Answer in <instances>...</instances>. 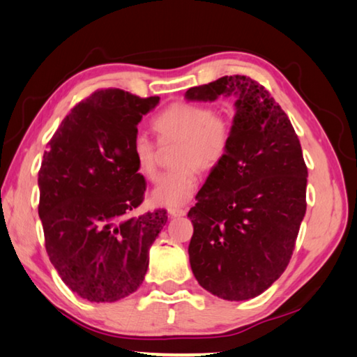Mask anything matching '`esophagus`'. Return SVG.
Instances as JSON below:
<instances>
[{"instance_id":"34e87169","label":"esophagus","mask_w":357,"mask_h":357,"mask_svg":"<svg viewBox=\"0 0 357 357\" xmlns=\"http://www.w3.org/2000/svg\"><path fill=\"white\" fill-rule=\"evenodd\" d=\"M169 213L170 216H184L187 213L185 208H169Z\"/></svg>"}]
</instances>
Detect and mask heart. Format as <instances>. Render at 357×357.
<instances>
[{
  "instance_id": "heart-1",
  "label": "heart",
  "mask_w": 357,
  "mask_h": 357,
  "mask_svg": "<svg viewBox=\"0 0 357 357\" xmlns=\"http://www.w3.org/2000/svg\"><path fill=\"white\" fill-rule=\"evenodd\" d=\"M158 142L178 144L174 153L176 170L165 173L153 188L151 201L158 206L178 207L192 199L198 187V169L211 172L227 156L232 142V122L227 114L208 105L178 100L153 119ZM137 172L146 179L158 174L159 146L149 136L137 135L131 145Z\"/></svg>"
}]
</instances>
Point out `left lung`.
<instances>
[{
  "mask_svg": "<svg viewBox=\"0 0 357 357\" xmlns=\"http://www.w3.org/2000/svg\"><path fill=\"white\" fill-rule=\"evenodd\" d=\"M235 96L232 142L188 211L193 275L213 296L240 302L266 291L296 248L306 176L294 127L269 91L248 75L193 86L188 100Z\"/></svg>",
  "mask_w": 357,
  "mask_h": 357,
  "instance_id": "obj_1",
  "label": "left lung"
}]
</instances>
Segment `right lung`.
<instances>
[{"instance_id": "add662e5", "label": "right lung", "mask_w": 357, "mask_h": 357, "mask_svg": "<svg viewBox=\"0 0 357 357\" xmlns=\"http://www.w3.org/2000/svg\"><path fill=\"white\" fill-rule=\"evenodd\" d=\"M158 103V96L96 91L63 119L41 160L46 252L68 288L89 302H116L142 284L149 250L167 222L165 208L131 215L146 188L132 139Z\"/></svg>"}]
</instances>
